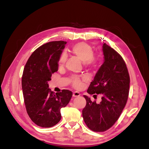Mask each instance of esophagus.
<instances>
[{
    "label": "esophagus",
    "instance_id": "34e87169",
    "mask_svg": "<svg viewBox=\"0 0 149 149\" xmlns=\"http://www.w3.org/2000/svg\"><path fill=\"white\" fill-rule=\"evenodd\" d=\"M80 96V93L79 92L77 91H74L73 93V97H78Z\"/></svg>",
    "mask_w": 149,
    "mask_h": 149
}]
</instances>
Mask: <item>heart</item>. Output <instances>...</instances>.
Wrapping results in <instances>:
<instances>
[{
    "instance_id": "obj_1",
    "label": "heart",
    "mask_w": 149,
    "mask_h": 149,
    "mask_svg": "<svg viewBox=\"0 0 149 149\" xmlns=\"http://www.w3.org/2000/svg\"><path fill=\"white\" fill-rule=\"evenodd\" d=\"M71 52L85 65L91 66L94 65L93 49L88 44L84 42L76 43L71 48ZM65 59L66 55L63 53L60 59L61 62H63ZM87 79L86 76H73L71 78V83L74 88L80 89L83 86L84 82L86 81Z\"/></svg>"
}]
</instances>
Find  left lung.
<instances>
[{
    "label": "left lung",
    "instance_id": "obj_1",
    "mask_svg": "<svg viewBox=\"0 0 149 149\" xmlns=\"http://www.w3.org/2000/svg\"><path fill=\"white\" fill-rule=\"evenodd\" d=\"M102 52L104 63L87 91L89 94H101L102 100L97 104L83 96L86 101L82 111L83 119L94 132H104L115 124L126 104L129 91L130 77L123 58L105 43Z\"/></svg>",
    "mask_w": 149,
    "mask_h": 149
}]
</instances>
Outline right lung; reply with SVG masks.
Instances as JSON below:
<instances>
[{"label":"right lung","mask_w":149,"mask_h":149,"mask_svg":"<svg viewBox=\"0 0 149 149\" xmlns=\"http://www.w3.org/2000/svg\"><path fill=\"white\" fill-rule=\"evenodd\" d=\"M66 42L55 41L40 46L31 54L25 66L22 87L27 114L42 127H51L59 123L60 109L66 106L73 95L68 89L55 93L48 81L58 71V61Z\"/></svg>","instance_id":"1"}]
</instances>
